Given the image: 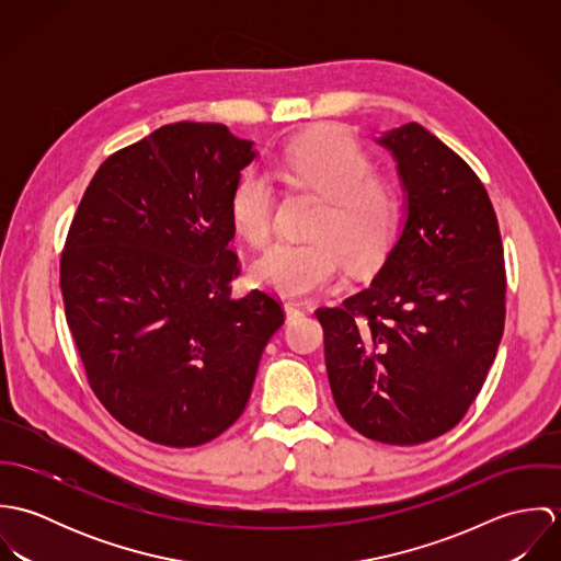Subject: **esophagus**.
Listing matches in <instances>:
<instances>
[{
	"label": "esophagus",
	"instance_id": "34e87169",
	"mask_svg": "<svg viewBox=\"0 0 561 561\" xmlns=\"http://www.w3.org/2000/svg\"><path fill=\"white\" fill-rule=\"evenodd\" d=\"M302 313H305L302 305H298V302H287V305H285V316H287V320H294V318H298V316H302Z\"/></svg>",
	"mask_w": 561,
	"mask_h": 561
}]
</instances>
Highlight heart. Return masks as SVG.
<instances>
[{"mask_svg":"<svg viewBox=\"0 0 561 561\" xmlns=\"http://www.w3.org/2000/svg\"><path fill=\"white\" fill-rule=\"evenodd\" d=\"M369 153L341 127H325L294 140L278 160V176L296 190L323 196L311 236L318 240L276 241L252 267L254 280L285 298H305L334 287L345 276V254L356 265L378 263L401 222L398 185L374 174ZM278 194L252 170L236 183L229 214L236 231L252 245L274 233Z\"/></svg>","mask_w":561,"mask_h":561,"instance_id":"b5f03b06","label":"heart"}]
</instances>
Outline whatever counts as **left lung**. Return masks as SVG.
Returning <instances> with one entry per match:
<instances>
[{"instance_id":"obj_1","label":"left lung","mask_w":561,"mask_h":561,"mask_svg":"<svg viewBox=\"0 0 561 561\" xmlns=\"http://www.w3.org/2000/svg\"><path fill=\"white\" fill-rule=\"evenodd\" d=\"M408 196L400 240L371 285L316 311L328 382L363 436L419 445L480 396L505 323L496 214L471 165L419 123L378 138Z\"/></svg>"}]
</instances>
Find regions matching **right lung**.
I'll list each match as a JSON object with an SVG mask.
<instances>
[{
    "mask_svg": "<svg viewBox=\"0 0 561 561\" xmlns=\"http://www.w3.org/2000/svg\"><path fill=\"white\" fill-rule=\"evenodd\" d=\"M252 142L163 125L99 165L60 259L67 323L96 400L165 447L218 438L243 412L280 302L233 300L229 201Z\"/></svg>",
    "mask_w": 561,
    "mask_h": 561,
    "instance_id": "1",
    "label": "right lung"
}]
</instances>
